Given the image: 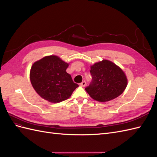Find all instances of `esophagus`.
I'll list each match as a JSON object with an SVG mask.
<instances>
[{"mask_svg": "<svg viewBox=\"0 0 157 157\" xmlns=\"http://www.w3.org/2000/svg\"><path fill=\"white\" fill-rule=\"evenodd\" d=\"M86 81H82L81 83H80V86H81L84 87V86H86Z\"/></svg>", "mask_w": 157, "mask_h": 157, "instance_id": "1", "label": "esophagus"}]
</instances>
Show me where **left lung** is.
Masks as SVG:
<instances>
[{"instance_id":"obj_1","label":"left lung","mask_w":157,"mask_h":157,"mask_svg":"<svg viewBox=\"0 0 157 157\" xmlns=\"http://www.w3.org/2000/svg\"><path fill=\"white\" fill-rule=\"evenodd\" d=\"M92 81L85 88L90 97L98 101H110L119 96L127 86V78L122 70L108 60L91 66Z\"/></svg>"}]
</instances>
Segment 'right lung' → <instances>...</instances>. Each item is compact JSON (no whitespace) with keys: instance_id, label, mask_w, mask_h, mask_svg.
<instances>
[{"instance_id":"right-lung-1","label":"right lung","mask_w":157,"mask_h":157,"mask_svg":"<svg viewBox=\"0 0 157 157\" xmlns=\"http://www.w3.org/2000/svg\"><path fill=\"white\" fill-rule=\"evenodd\" d=\"M68 66V63L56 56H46L33 63L30 80L41 98L52 103H59L69 98L78 85L66 72Z\"/></svg>"}]
</instances>
